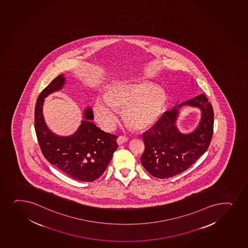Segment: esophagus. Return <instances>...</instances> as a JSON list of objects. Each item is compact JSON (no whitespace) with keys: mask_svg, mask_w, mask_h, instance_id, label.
<instances>
[{"mask_svg":"<svg viewBox=\"0 0 248 248\" xmlns=\"http://www.w3.org/2000/svg\"><path fill=\"white\" fill-rule=\"evenodd\" d=\"M128 140V137L124 136V135H120V136H119V138L117 139L118 144H123V143H124V142H127Z\"/></svg>","mask_w":248,"mask_h":248,"instance_id":"obj_1","label":"esophagus"}]
</instances>
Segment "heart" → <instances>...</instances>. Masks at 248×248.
<instances>
[{"label": "heart", "mask_w": 248, "mask_h": 248, "mask_svg": "<svg viewBox=\"0 0 248 248\" xmlns=\"http://www.w3.org/2000/svg\"><path fill=\"white\" fill-rule=\"evenodd\" d=\"M99 98L93 106L98 124L111 130L118 122L114 108H124L123 118L131 128L143 130L156 124L166 104L162 90L148 83L118 84Z\"/></svg>", "instance_id": "b5f03b06"}]
</instances>
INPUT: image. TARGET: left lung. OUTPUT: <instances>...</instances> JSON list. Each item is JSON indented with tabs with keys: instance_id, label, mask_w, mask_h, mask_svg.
<instances>
[{
	"instance_id": "obj_1",
	"label": "left lung",
	"mask_w": 248,
	"mask_h": 248,
	"mask_svg": "<svg viewBox=\"0 0 248 248\" xmlns=\"http://www.w3.org/2000/svg\"><path fill=\"white\" fill-rule=\"evenodd\" d=\"M199 107L202 111L201 123L190 134H181L175 126L181 106ZM214 132V109L204 94L177 105L159 119L142 134L144 152L142 167L156 178L172 177L186 170L209 148Z\"/></svg>"
}]
</instances>
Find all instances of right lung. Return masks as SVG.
Returning <instances> with one entry per match:
<instances>
[{"label": "right lung", "mask_w": 248, "mask_h": 248, "mask_svg": "<svg viewBox=\"0 0 248 248\" xmlns=\"http://www.w3.org/2000/svg\"><path fill=\"white\" fill-rule=\"evenodd\" d=\"M65 83L59 75L43 90L37 99L34 111V128L43 155L51 164L76 181L92 182L103 174L118 148L114 134H108L90 120H94L92 108L84 111V120L75 134L57 136L45 124L43 116L44 99L61 89Z\"/></svg>", "instance_id": "1"}]
</instances>
